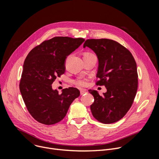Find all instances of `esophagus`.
Returning a JSON list of instances; mask_svg holds the SVG:
<instances>
[{
    "instance_id": "obj_1",
    "label": "esophagus",
    "mask_w": 159,
    "mask_h": 159,
    "mask_svg": "<svg viewBox=\"0 0 159 159\" xmlns=\"http://www.w3.org/2000/svg\"><path fill=\"white\" fill-rule=\"evenodd\" d=\"M86 93H87V90L83 89V90H80V95H81V96H83V95L85 94Z\"/></svg>"
}]
</instances>
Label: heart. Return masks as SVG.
I'll use <instances>...</instances> for the list:
<instances>
[{"instance_id": "obj_1", "label": "heart", "mask_w": 159, "mask_h": 159, "mask_svg": "<svg viewBox=\"0 0 159 159\" xmlns=\"http://www.w3.org/2000/svg\"><path fill=\"white\" fill-rule=\"evenodd\" d=\"M89 54H92V53H85L84 54V55H89ZM75 84L77 85H79V86H85L87 84V80L85 79H77L76 80H75Z\"/></svg>"}]
</instances>
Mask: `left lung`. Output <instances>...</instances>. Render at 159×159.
<instances>
[{
    "label": "left lung",
    "mask_w": 159,
    "mask_h": 159,
    "mask_svg": "<svg viewBox=\"0 0 159 159\" xmlns=\"http://www.w3.org/2000/svg\"><path fill=\"white\" fill-rule=\"evenodd\" d=\"M83 47L96 54L99 61L97 77L100 79L96 84L104 85L107 89L102 96L96 90H89L94 98L90 106L92 114L102 123H115L126 114L137 94V63L131 52L114 40L89 39Z\"/></svg>",
    "instance_id": "obj_1"
}]
</instances>
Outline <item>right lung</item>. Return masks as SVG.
<instances>
[{
  "mask_svg": "<svg viewBox=\"0 0 159 159\" xmlns=\"http://www.w3.org/2000/svg\"><path fill=\"white\" fill-rule=\"evenodd\" d=\"M85 41L83 38L57 36L45 40L26 57L19 84L25 105L34 120L50 125L61 121L70 104L80 95L74 87L64 89L61 94L52 84L65 73V61Z\"/></svg>",
  "mask_w": 159,
  "mask_h": 159,
  "instance_id": "1",
  "label": "right lung"
}]
</instances>
